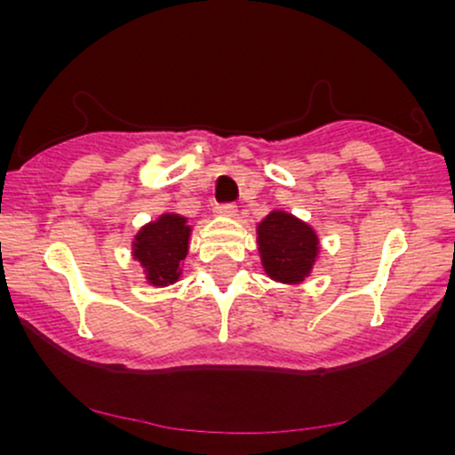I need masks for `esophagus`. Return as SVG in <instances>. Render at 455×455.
<instances>
[{
    "instance_id": "esophagus-1",
    "label": "esophagus",
    "mask_w": 455,
    "mask_h": 455,
    "mask_svg": "<svg viewBox=\"0 0 455 455\" xmlns=\"http://www.w3.org/2000/svg\"><path fill=\"white\" fill-rule=\"evenodd\" d=\"M216 213H218V216L233 218L235 213H237V207H235L233 203H227V205H218V207H216Z\"/></svg>"
}]
</instances>
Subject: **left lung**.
<instances>
[{
	"instance_id": "8db88e82",
	"label": "left lung",
	"mask_w": 455,
	"mask_h": 455,
	"mask_svg": "<svg viewBox=\"0 0 455 455\" xmlns=\"http://www.w3.org/2000/svg\"><path fill=\"white\" fill-rule=\"evenodd\" d=\"M260 263L271 280L301 284L318 259V235L293 213L274 210L257 227Z\"/></svg>"
}]
</instances>
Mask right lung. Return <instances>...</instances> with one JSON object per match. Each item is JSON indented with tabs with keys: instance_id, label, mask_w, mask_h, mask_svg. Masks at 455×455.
Returning <instances> with one entry per match:
<instances>
[{
	"instance_id": "add662e5",
	"label": "right lung",
	"mask_w": 455,
	"mask_h": 455,
	"mask_svg": "<svg viewBox=\"0 0 455 455\" xmlns=\"http://www.w3.org/2000/svg\"><path fill=\"white\" fill-rule=\"evenodd\" d=\"M190 233L188 218L162 213L134 235L132 257L140 263L151 286H169L180 280L181 263L190 248Z\"/></svg>"
}]
</instances>
